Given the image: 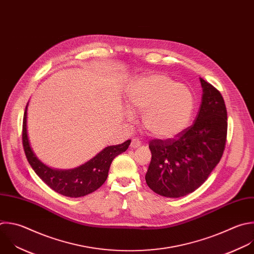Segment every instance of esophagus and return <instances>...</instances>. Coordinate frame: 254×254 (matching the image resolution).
Masks as SVG:
<instances>
[{
    "label": "esophagus",
    "instance_id": "obj_1",
    "mask_svg": "<svg viewBox=\"0 0 254 254\" xmlns=\"http://www.w3.org/2000/svg\"><path fill=\"white\" fill-rule=\"evenodd\" d=\"M140 144H141V141H140L137 137H133V138L131 139V142H130V147L136 148V147L140 146Z\"/></svg>",
    "mask_w": 254,
    "mask_h": 254
}]
</instances>
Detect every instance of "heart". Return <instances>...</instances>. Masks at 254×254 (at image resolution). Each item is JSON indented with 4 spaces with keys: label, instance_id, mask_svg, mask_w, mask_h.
<instances>
[{
    "label": "heart",
    "instance_id": "1",
    "mask_svg": "<svg viewBox=\"0 0 254 254\" xmlns=\"http://www.w3.org/2000/svg\"><path fill=\"white\" fill-rule=\"evenodd\" d=\"M130 111L142 114L144 129L157 138H172L189 125L194 100L186 86L162 74L140 77L127 91ZM127 119L132 120L130 113Z\"/></svg>",
    "mask_w": 254,
    "mask_h": 254
}]
</instances>
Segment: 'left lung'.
I'll list each match as a JSON object with an SVG mask.
<instances>
[{
	"label": "left lung",
	"mask_w": 254,
	"mask_h": 254,
	"mask_svg": "<svg viewBox=\"0 0 254 254\" xmlns=\"http://www.w3.org/2000/svg\"><path fill=\"white\" fill-rule=\"evenodd\" d=\"M202 99L192 126L173 138L151 139L148 188L165 197H182L197 190L219 162L226 142L227 112L219 91L199 78Z\"/></svg>",
	"instance_id": "obj_1"
}]
</instances>
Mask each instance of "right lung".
I'll list each match as a JSON object with an SVG mask.
<instances>
[{
	"mask_svg": "<svg viewBox=\"0 0 254 254\" xmlns=\"http://www.w3.org/2000/svg\"><path fill=\"white\" fill-rule=\"evenodd\" d=\"M27 111L23 121V145L27 159L37 176L53 190L68 197H80L100 189L108 179L114 158L126 151L130 139L118 145L104 148L92 159L71 170H56L43 163L34 153L27 131Z\"/></svg>",
	"mask_w": 254,
	"mask_h": 254,
	"instance_id": "add662e5",
	"label": "right lung"
}]
</instances>
